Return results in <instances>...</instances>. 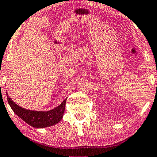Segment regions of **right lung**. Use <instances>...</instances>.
I'll list each match as a JSON object with an SVG mask.
<instances>
[{"mask_svg": "<svg viewBox=\"0 0 157 157\" xmlns=\"http://www.w3.org/2000/svg\"><path fill=\"white\" fill-rule=\"evenodd\" d=\"M6 96L9 105L15 114L17 115L25 122L33 127L45 128L53 126L61 121L63 116L67 99L63 101L59 106L51 110L33 111L20 107L14 103L10 97H9L8 94H6Z\"/></svg>", "mask_w": 157, "mask_h": 157, "instance_id": "obj_1", "label": "right lung"}]
</instances>
